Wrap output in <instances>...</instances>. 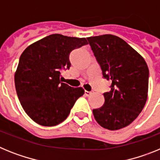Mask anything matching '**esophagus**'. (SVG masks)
I'll list each match as a JSON object with an SVG mask.
<instances>
[{
	"label": "esophagus",
	"mask_w": 160,
	"mask_h": 160,
	"mask_svg": "<svg viewBox=\"0 0 160 160\" xmlns=\"http://www.w3.org/2000/svg\"><path fill=\"white\" fill-rule=\"evenodd\" d=\"M92 93V91H84V95L87 96V97L90 96Z\"/></svg>",
	"instance_id": "1"
}]
</instances>
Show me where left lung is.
<instances>
[{
  "label": "left lung",
  "instance_id": "obj_1",
  "mask_svg": "<svg viewBox=\"0 0 160 160\" xmlns=\"http://www.w3.org/2000/svg\"><path fill=\"white\" fill-rule=\"evenodd\" d=\"M101 67L104 79L110 80L105 103L92 110L97 123L110 130L134 122L147 99L149 69L139 54L123 39L112 34L87 38Z\"/></svg>",
  "mask_w": 160,
  "mask_h": 160
}]
</instances>
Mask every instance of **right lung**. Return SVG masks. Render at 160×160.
Wrapping results in <instances>:
<instances>
[{"mask_svg":"<svg viewBox=\"0 0 160 160\" xmlns=\"http://www.w3.org/2000/svg\"><path fill=\"white\" fill-rule=\"evenodd\" d=\"M84 38L55 34L29 46L21 55L14 76L15 88L22 108L32 120L43 126L63 122L82 88L61 82L63 70L69 69L70 53L87 45Z\"/></svg>","mask_w":160,"mask_h":160,"instance_id":"add662e5","label":"right lung"}]
</instances>
